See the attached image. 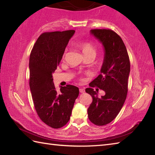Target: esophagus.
Returning a JSON list of instances; mask_svg holds the SVG:
<instances>
[{
	"label": "esophagus",
	"instance_id": "obj_1",
	"mask_svg": "<svg viewBox=\"0 0 155 155\" xmlns=\"http://www.w3.org/2000/svg\"><path fill=\"white\" fill-rule=\"evenodd\" d=\"M79 91H80L81 93H85V91H84V89H83V88H80Z\"/></svg>",
	"mask_w": 155,
	"mask_h": 155
}]
</instances>
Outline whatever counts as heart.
<instances>
[{
  "instance_id": "1",
  "label": "heart",
  "mask_w": 155,
  "mask_h": 155,
  "mask_svg": "<svg viewBox=\"0 0 155 155\" xmlns=\"http://www.w3.org/2000/svg\"><path fill=\"white\" fill-rule=\"evenodd\" d=\"M79 47L81 48L83 54H86L90 52H94L96 53V49L93 45L88 42H81L79 44Z\"/></svg>"
}]
</instances>
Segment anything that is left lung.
<instances>
[{
  "mask_svg": "<svg viewBox=\"0 0 155 155\" xmlns=\"http://www.w3.org/2000/svg\"><path fill=\"white\" fill-rule=\"evenodd\" d=\"M90 33L103 45L104 53L101 74L89 85L103 89L105 94L98 98L93 88H86L93 97L87 113L92 123L103 126L116 118L126 100L130 61L127 48L116 32L110 29H93Z\"/></svg>",
  "mask_w": 155,
  "mask_h": 155,
  "instance_id": "obj_1",
  "label": "left lung"
}]
</instances>
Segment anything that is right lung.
<instances>
[{
    "mask_svg": "<svg viewBox=\"0 0 155 155\" xmlns=\"http://www.w3.org/2000/svg\"><path fill=\"white\" fill-rule=\"evenodd\" d=\"M74 32L70 30L42 33L30 55L29 85L35 110L45 124L54 128L68 123L79 94L78 88L70 84L60 87L58 93L52 78Z\"/></svg>",
    "mask_w": 155,
    "mask_h": 155,
    "instance_id": "1",
    "label": "right lung"
}]
</instances>
